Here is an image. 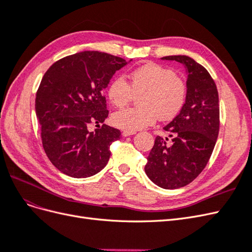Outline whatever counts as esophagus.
Here are the masks:
<instances>
[{
	"mask_svg": "<svg viewBox=\"0 0 252 252\" xmlns=\"http://www.w3.org/2000/svg\"><path fill=\"white\" fill-rule=\"evenodd\" d=\"M134 133H135V131H130V130H123V132H122L123 136H129V135H132Z\"/></svg>",
	"mask_w": 252,
	"mask_h": 252,
	"instance_id": "obj_1",
	"label": "esophagus"
}]
</instances>
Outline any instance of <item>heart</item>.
<instances>
[{
    "instance_id": "obj_1",
    "label": "heart",
    "mask_w": 252,
    "mask_h": 252,
    "mask_svg": "<svg viewBox=\"0 0 252 252\" xmlns=\"http://www.w3.org/2000/svg\"><path fill=\"white\" fill-rule=\"evenodd\" d=\"M117 77L108 87L109 101L117 107H123L138 95L139 106L114 112L111 121L114 126L125 130H140L157 121L173 119L186 101V84L175 72L158 64H146L128 75Z\"/></svg>"
}]
</instances>
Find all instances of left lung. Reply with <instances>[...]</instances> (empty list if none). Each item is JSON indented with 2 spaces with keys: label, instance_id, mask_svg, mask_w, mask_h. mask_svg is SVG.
I'll return each mask as SVG.
<instances>
[{
  "label": "left lung",
  "instance_id": "left-lung-1",
  "mask_svg": "<svg viewBox=\"0 0 252 252\" xmlns=\"http://www.w3.org/2000/svg\"><path fill=\"white\" fill-rule=\"evenodd\" d=\"M187 72L186 101L180 113L163 129L171 142L157 136L145 172L158 187L178 189L191 183L207 165L220 130L219 94L202 65L187 56H168Z\"/></svg>",
  "mask_w": 252,
  "mask_h": 252
}]
</instances>
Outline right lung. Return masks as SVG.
<instances>
[{
    "label": "right lung",
    "mask_w": 252,
    "mask_h": 252,
    "mask_svg": "<svg viewBox=\"0 0 252 252\" xmlns=\"http://www.w3.org/2000/svg\"><path fill=\"white\" fill-rule=\"evenodd\" d=\"M126 64L108 53L83 51L57 61L45 72L36 91L35 113L43 148L61 172L88 178L107 165L110 145L121 131L106 124L91 132L87 127L108 117L103 90Z\"/></svg>",
    "instance_id": "1"
}]
</instances>
